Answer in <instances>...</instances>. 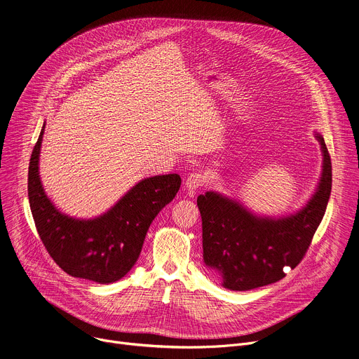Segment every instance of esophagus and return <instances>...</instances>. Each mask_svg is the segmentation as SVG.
I'll use <instances>...</instances> for the list:
<instances>
[{"label":"esophagus","instance_id":"34e87169","mask_svg":"<svg viewBox=\"0 0 359 359\" xmlns=\"http://www.w3.org/2000/svg\"><path fill=\"white\" fill-rule=\"evenodd\" d=\"M203 183H205V176L202 173H191L187 176L184 184L189 191H193L199 189L201 186H203Z\"/></svg>","mask_w":359,"mask_h":359}]
</instances>
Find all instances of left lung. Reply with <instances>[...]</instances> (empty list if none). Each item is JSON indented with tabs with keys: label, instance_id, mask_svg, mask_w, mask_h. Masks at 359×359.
Wrapping results in <instances>:
<instances>
[{
	"label": "left lung",
	"instance_id": "8db88e82",
	"mask_svg": "<svg viewBox=\"0 0 359 359\" xmlns=\"http://www.w3.org/2000/svg\"><path fill=\"white\" fill-rule=\"evenodd\" d=\"M322 172L315 191L297 212L283 216L257 215L241 201L209 190L198 196L202 216L203 262L220 285L250 290L275 283L306 253L327 210L332 187L331 157L323 137Z\"/></svg>",
	"mask_w": 359,
	"mask_h": 359
}]
</instances>
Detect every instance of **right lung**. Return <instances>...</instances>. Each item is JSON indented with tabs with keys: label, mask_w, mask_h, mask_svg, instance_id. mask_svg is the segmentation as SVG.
<instances>
[{
	"label": "right lung",
	"mask_w": 359,
	"mask_h": 359,
	"mask_svg": "<svg viewBox=\"0 0 359 359\" xmlns=\"http://www.w3.org/2000/svg\"><path fill=\"white\" fill-rule=\"evenodd\" d=\"M44 128L28 168V199L37 232L64 272L103 285L117 282L137 262L151 222L175 199L182 179L176 173L146 177L103 215L73 217L54 206L41 183Z\"/></svg>",
	"instance_id": "right-lung-1"
}]
</instances>
